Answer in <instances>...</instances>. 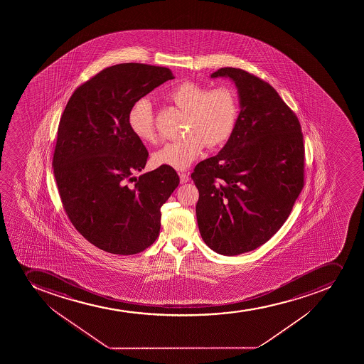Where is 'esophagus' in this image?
<instances>
[{
  "label": "esophagus",
  "instance_id": "34e87169",
  "mask_svg": "<svg viewBox=\"0 0 364 364\" xmlns=\"http://www.w3.org/2000/svg\"><path fill=\"white\" fill-rule=\"evenodd\" d=\"M179 178L180 184H186V183H188V180H190V176L186 173H180Z\"/></svg>",
  "mask_w": 364,
  "mask_h": 364
}]
</instances>
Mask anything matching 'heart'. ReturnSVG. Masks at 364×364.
<instances>
[{"label": "heart", "instance_id": "heart-1", "mask_svg": "<svg viewBox=\"0 0 364 364\" xmlns=\"http://www.w3.org/2000/svg\"><path fill=\"white\" fill-rule=\"evenodd\" d=\"M168 98L188 112L184 139L172 141L153 154L158 166L176 171L190 167L200 156L206 144L217 147L231 136L238 117L237 95L231 87L209 90L203 84L184 82L174 87ZM128 127L144 144L156 141L154 114L148 98L135 102L128 112Z\"/></svg>", "mask_w": 364, "mask_h": 364}]
</instances>
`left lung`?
Masks as SVG:
<instances>
[{"mask_svg": "<svg viewBox=\"0 0 364 364\" xmlns=\"http://www.w3.org/2000/svg\"><path fill=\"white\" fill-rule=\"evenodd\" d=\"M237 89L240 114L218 154L196 166V215L203 241L220 255L252 252L291 213L304 186V141L294 112L273 87L241 69L224 68Z\"/></svg>", "mask_w": 364, "mask_h": 364, "instance_id": "obj_1", "label": "left lung"}]
</instances>
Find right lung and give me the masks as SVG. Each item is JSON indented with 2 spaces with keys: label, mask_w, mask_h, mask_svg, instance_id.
Wrapping results in <instances>:
<instances>
[{
  "label": "right lung",
  "mask_w": 364,
  "mask_h": 364,
  "mask_svg": "<svg viewBox=\"0 0 364 364\" xmlns=\"http://www.w3.org/2000/svg\"><path fill=\"white\" fill-rule=\"evenodd\" d=\"M173 78L167 68L110 66L80 85L63 112L52 164L59 195L77 230L105 252L133 255L153 245L160 209L179 185L166 166L134 176L148 151L128 127L132 105Z\"/></svg>",
  "instance_id": "add662e5"
}]
</instances>
